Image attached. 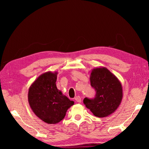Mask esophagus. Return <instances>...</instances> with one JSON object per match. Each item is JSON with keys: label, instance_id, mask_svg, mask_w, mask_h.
Segmentation results:
<instances>
[{"label": "esophagus", "instance_id": "1", "mask_svg": "<svg viewBox=\"0 0 149 149\" xmlns=\"http://www.w3.org/2000/svg\"><path fill=\"white\" fill-rule=\"evenodd\" d=\"M75 101L77 102H81V97L79 96H77V97H75Z\"/></svg>", "mask_w": 149, "mask_h": 149}]
</instances>
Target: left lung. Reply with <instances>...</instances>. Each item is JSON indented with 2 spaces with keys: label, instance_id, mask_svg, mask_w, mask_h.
<instances>
[{
  "label": "left lung",
  "instance_id": "obj_1",
  "mask_svg": "<svg viewBox=\"0 0 149 149\" xmlns=\"http://www.w3.org/2000/svg\"><path fill=\"white\" fill-rule=\"evenodd\" d=\"M91 85L95 88L94 99L85 98L84 103L93 115L104 118L114 113L123 98L122 85L118 77L105 67L95 68L90 74Z\"/></svg>",
  "mask_w": 149,
  "mask_h": 149
}]
</instances>
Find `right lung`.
I'll use <instances>...</instances> for the list:
<instances>
[{
	"label": "right lung",
	"instance_id": "1",
	"mask_svg": "<svg viewBox=\"0 0 149 149\" xmlns=\"http://www.w3.org/2000/svg\"><path fill=\"white\" fill-rule=\"evenodd\" d=\"M57 72L43 73L30 85L28 102L34 114L48 124H56L64 119L68 108L74 104L57 89Z\"/></svg>",
	"mask_w": 149,
	"mask_h": 149
}]
</instances>
